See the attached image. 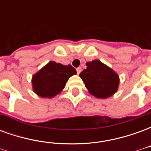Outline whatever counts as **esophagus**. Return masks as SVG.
<instances>
[{"label": "esophagus", "instance_id": "1", "mask_svg": "<svg viewBox=\"0 0 151 151\" xmlns=\"http://www.w3.org/2000/svg\"><path fill=\"white\" fill-rule=\"evenodd\" d=\"M77 73H78V74H79L80 73H81V71H82V68L81 67H78V68H77Z\"/></svg>", "mask_w": 151, "mask_h": 151}]
</instances>
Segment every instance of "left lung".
<instances>
[{
	"label": "left lung",
	"instance_id": "8db88e82",
	"mask_svg": "<svg viewBox=\"0 0 151 151\" xmlns=\"http://www.w3.org/2000/svg\"><path fill=\"white\" fill-rule=\"evenodd\" d=\"M86 65V69L79 76L91 95L95 98L107 99L118 91L120 78L113 69L99 60L89 61Z\"/></svg>",
	"mask_w": 151,
	"mask_h": 151
}]
</instances>
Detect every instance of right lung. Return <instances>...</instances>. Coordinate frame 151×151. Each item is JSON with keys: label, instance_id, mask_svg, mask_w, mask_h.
<instances>
[{"label": "right lung", "instance_id": "right-lung-1", "mask_svg": "<svg viewBox=\"0 0 151 151\" xmlns=\"http://www.w3.org/2000/svg\"><path fill=\"white\" fill-rule=\"evenodd\" d=\"M77 71L70 65L49 61L32 76L33 91L41 98H53L62 91L67 81Z\"/></svg>", "mask_w": 151, "mask_h": 151}]
</instances>
